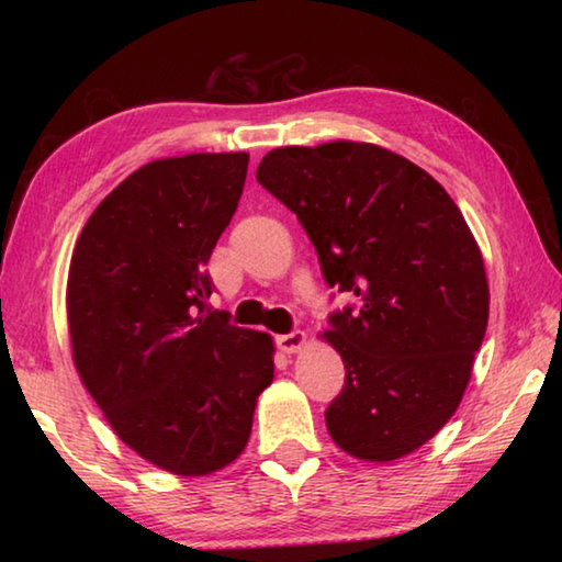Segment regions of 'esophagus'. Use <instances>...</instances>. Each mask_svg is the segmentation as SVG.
Here are the masks:
<instances>
[{
    "label": "esophagus",
    "instance_id": "1",
    "mask_svg": "<svg viewBox=\"0 0 562 562\" xmlns=\"http://www.w3.org/2000/svg\"><path fill=\"white\" fill-rule=\"evenodd\" d=\"M274 341H278V347L284 351V355H294V351H300L304 347L307 335L300 329H294V331H290V335H280Z\"/></svg>",
    "mask_w": 562,
    "mask_h": 562
}]
</instances>
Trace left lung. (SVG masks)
I'll list each match as a JSON object with an SVG mask.
<instances>
[{
    "label": "left lung",
    "mask_w": 562,
    "mask_h": 562,
    "mask_svg": "<svg viewBox=\"0 0 562 562\" xmlns=\"http://www.w3.org/2000/svg\"><path fill=\"white\" fill-rule=\"evenodd\" d=\"M255 176L297 215L329 288L359 302L325 331L347 372L325 412L331 441L372 463L416 451L459 408L488 325L459 205L412 160L357 140L274 148Z\"/></svg>",
    "instance_id": "obj_1"
}]
</instances>
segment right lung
I'll list each match as a JSON object with an SVG mask.
<instances>
[{
    "mask_svg": "<svg viewBox=\"0 0 562 562\" xmlns=\"http://www.w3.org/2000/svg\"><path fill=\"white\" fill-rule=\"evenodd\" d=\"M247 160H150L103 198L71 255L76 372L119 439L176 475L233 463L274 376L268 331L207 307L205 265L237 211Z\"/></svg>",
    "mask_w": 562,
    "mask_h": 562,
    "instance_id": "right-lung-1",
    "label": "right lung"
}]
</instances>
